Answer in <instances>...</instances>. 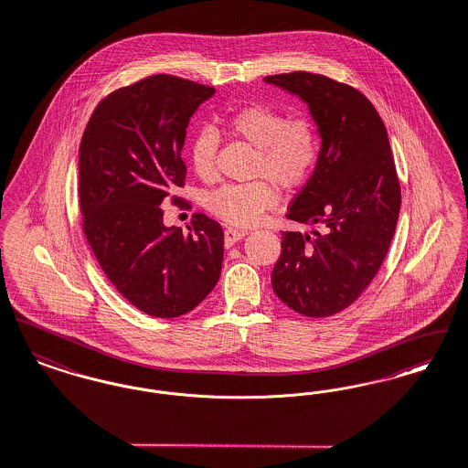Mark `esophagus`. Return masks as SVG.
Segmentation results:
<instances>
[{"mask_svg": "<svg viewBox=\"0 0 468 468\" xmlns=\"http://www.w3.org/2000/svg\"><path fill=\"white\" fill-rule=\"evenodd\" d=\"M246 234H248V230H243V229H232V227L225 229V232H223L225 246L230 248V246L236 245L238 241H241L245 238Z\"/></svg>", "mask_w": 468, "mask_h": 468, "instance_id": "1", "label": "esophagus"}]
</instances>
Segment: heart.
Segmentation results:
<instances>
[{"label": "heart", "instance_id": "b5f03b06", "mask_svg": "<svg viewBox=\"0 0 468 468\" xmlns=\"http://www.w3.org/2000/svg\"><path fill=\"white\" fill-rule=\"evenodd\" d=\"M222 128L234 139L255 149L251 176L262 177L246 185H223L206 196V207L227 223L248 227L271 209L280 192L299 188L314 171L319 137L304 118L289 120L282 111L251 103L222 118ZM218 135L200 130L190 144V164L200 179L215 176Z\"/></svg>", "mask_w": 468, "mask_h": 468}]
</instances>
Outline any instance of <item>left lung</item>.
<instances>
[{
    "instance_id": "8db88e82",
    "label": "left lung",
    "mask_w": 468,
    "mask_h": 468,
    "mask_svg": "<svg viewBox=\"0 0 468 468\" xmlns=\"http://www.w3.org/2000/svg\"><path fill=\"white\" fill-rule=\"evenodd\" d=\"M308 105L320 137L312 177L287 218L325 232H283L271 274L274 294L304 317H329L369 285L399 215V181L388 130L357 90L308 72L264 79Z\"/></svg>"
}]
</instances>
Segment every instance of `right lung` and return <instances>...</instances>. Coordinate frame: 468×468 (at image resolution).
<instances>
[{
  "label": "right lung",
  "instance_id": "1",
  "mask_svg": "<svg viewBox=\"0 0 468 468\" xmlns=\"http://www.w3.org/2000/svg\"><path fill=\"white\" fill-rule=\"evenodd\" d=\"M213 95L209 86L151 75L101 100L79 146L86 239L112 285L151 317L192 312L222 272L220 223L197 213L185 236L160 207L183 186L186 126Z\"/></svg>",
  "mask_w": 468,
  "mask_h": 468
}]
</instances>
